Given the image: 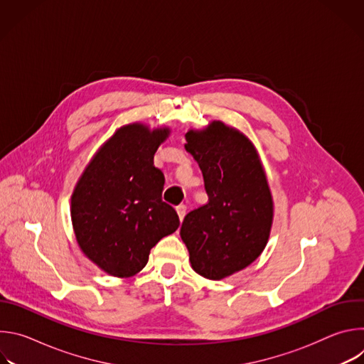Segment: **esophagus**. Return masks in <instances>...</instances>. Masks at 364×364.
I'll list each match as a JSON object with an SVG mask.
<instances>
[{"mask_svg": "<svg viewBox=\"0 0 364 364\" xmlns=\"http://www.w3.org/2000/svg\"><path fill=\"white\" fill-rule=\"evenodd\" d=\"M176 210H177V215H178L180 220H183L184 216H186V212H187V205L186 204H180V205L176 207Z\"/></svg>", "mask_w": 364, "mask_h": 364, "instance_id": "34e87169", "label": "esophagus"}]
</instances>
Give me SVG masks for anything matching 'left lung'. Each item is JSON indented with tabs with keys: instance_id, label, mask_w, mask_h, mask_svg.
<instances>
[{
	"instance_id": "1",
	"label": "left lung",
	"mask_w": 364,
	"mask_h": 364,
	"mask_svg": "<svg viewBox=\"0 0 364 364\" xmlns=\"http://www.w3.org/2000/svg\"><path fill=\"white\" fill-rule=\"evenodd\" d=\"M186 141L209 203L184 218L180 235L193 269L222 279L264 250L274 216L271 191L255 146L239 131L216 121L205 131H188Z\"/></svg>"
}]
</instances>
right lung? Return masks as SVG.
I'll return each mask as SVG.
<instances>
[{"mask_svg":"<svg viewBox=\"0 0 364 364\" xmlns=\"http://www.w3.org/2000/svg\"><path fill=\"white\" fill-rule=\"evenodd\" d=\"M168 129L121 128L80 177L72 196V222L85 255L114 277H132L149 250L180 226L174 207L163 201L164 174L154 154Z\"/></svg>","mask_w":364,"mask_h":364,"instance_id":"1","label":"right lung"}]
</instances>
